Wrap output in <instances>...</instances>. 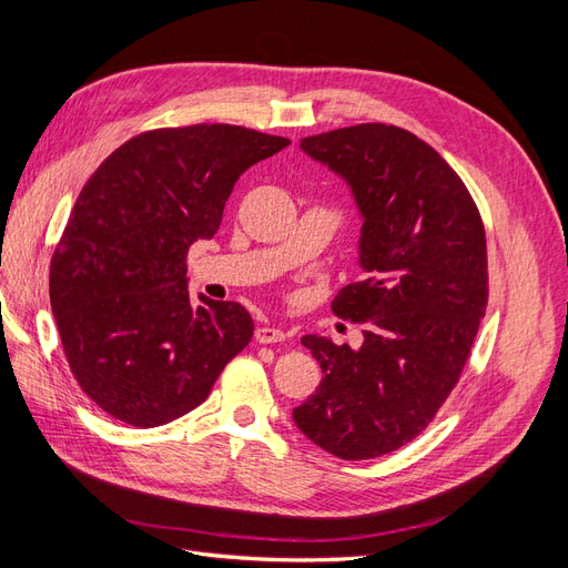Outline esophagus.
Here are the masks:
<instances>
[{
	"label": "esophagus",
	"instance_id": "esophagus-1",
	"mask_svg": "<svg viewBox=\"0 0 568 568\" xmlns=\"http://www.w3.org/2000/svg\"><path fill=\"white\" fill-rule=\"evenodd\" d=\"M286 336H288L286 332L277 329V326H270V324L257 326V329H255V341L257 343H282Z\"/></svg>",
	"mask_w": 568,
	"mask_h": 568
}]
</instances>
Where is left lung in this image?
Returning <instances> with one entry per match:
<instances>
[{
    "mask_svg": "<svg viewBox=\"0 0 568 568\" xmlns=\"http://www.w3.org/2000/svg\"><path fill=\"white\" fill-rule=\"evenodd\" d=\"M301 149L348 182L367 277L332 303L365 324L363 346L301 338L324 376L294 422L341 459L382 457L424 432L467 365L488 305L486 230L455 170L403 128H341Z\"/></svg>",
    "mask_w": 568,
    "mask_h": 568,
    "instance_id": "left-lung-1",
    "label": "left lung"
}]
</instances>
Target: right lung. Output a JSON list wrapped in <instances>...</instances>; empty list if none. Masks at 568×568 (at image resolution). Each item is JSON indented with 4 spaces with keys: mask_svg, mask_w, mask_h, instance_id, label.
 Returning a JSON list of instances; mask_svg holds the SVG:
<instances>
[{
    "mask_svg": "<svg viewBox=\"0 0 568 568\" xmlns=\"http://www.w3.org/2000/svg\"><path fill=\"white\" fill-rule=\"evenodd\" d=\"M286 136L201 123L132 136L82 186L49 267V298L80 388L151 428L199 407L253 336L244 305L186 291V253L213 239L236 180Z\"/></svg>",
    "mask_w": 568,
    "mask_h": 568,
    "instance_id": "right-lung-1",
    "label": "right lung"
}]
</instances>
